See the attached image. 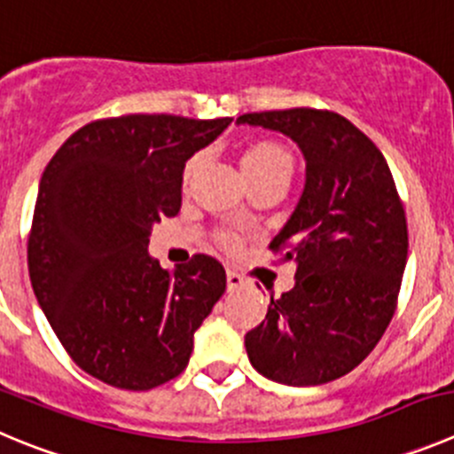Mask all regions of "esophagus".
Listing matches in <instances>:
<instances>
[{
    "label": "esophagus",
    "mask_w": 454,
    "mask_h": 454,
    "mask_svg": "<svg viewBox=\"0 0 454 454\" xmlns=\"http://www.w3.org/2000/svg\"><path fill=\"white\" fill-rule=\"evenodd\" d=\"M245 286V277L239 274L236 270H227V288L230 290H239Z\"/></svg>",
    "instance_id": "obj_1"
}]
</instances>
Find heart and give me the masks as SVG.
Here are the masks:
<instances>
[{
	"label": "heart",
	"mask_w": 454,
	"mask_h": 454,
	"mask_svg": "<svg viewBox=\"0 0 454 454\" xmlns=\"http://www.w3.org/2000/svg\"><path fill=\"white\" fill-rule=\"evenodd\" d=\"M202 161V155H193L186 161L184 168V182L191 180V176L195 173V168ZM243 170L247 176L249 184L256 180H265V177H290L293 176V155L286 151L281 144H274V141H256L243 153ZM218 240L227 247H234L239 243V236L234 231H220Z\"/></svg>",
	"instance_id": "heart-1"
}]
</instances>
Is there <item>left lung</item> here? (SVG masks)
<instances>
[{
	"instance_id": "1",
	"label": "left lung",
	"mask_w": 454,
	"mask_h": 454,
	"mask_svg": "<svg viewBox=\"0 0 454 454\" xmlns=\"http://www.w3.org/2000/svg\"><path fill=\"white\" fill-rule=\"evenodd\" d=\"M239 123L278 130L306 157L297 209L270 249L297 263L294 288L270 297L245 335L249 363L293 387L342 378L373 351L396 310L407 220L378 145L331 110L252 112Z\"/></svg>"
}]
</instances>
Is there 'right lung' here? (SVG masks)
I'll list each match as a JSON object with an SVG mask.
<instances>
[{
    "label": "right lung",
    "instance_id": "add662e5",
    "mask_svg": "<svg viewBox=\"0 0 454 454\" xmlns=\"http://www.w3.org/2000/svg\"><path fill=\"white\" fill-rule=\"evenodd\" d=\"M231 119L126 114L74 132L47 164L28 231L33 293L74 363L112 387L180 376L193 333L223 297L224 268L148 256L153 223L177 215L182 173Z\"/></svg>",
    "mask_w": 454,
    "mask_h": 454
}]
</instances>
